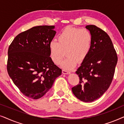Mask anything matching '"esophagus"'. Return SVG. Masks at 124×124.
I'll use <instances>...</instances> for the list:
<instances>
[{
    "label": "esophagus",
    "instance_id": "34e87169",
    "mask_svg": "<svg viewBox=\"0 0 124 124\" xmlns=\"http://www.w3.org/2000/svg\"><path fill=\"white\" fill-rule=\"evenodd\" d=\"M62 73L63 74H68L70 73V72H69V71H68L67 70H65V69H62Z\"/></svg>",
    "mask_w": 124,
    "mask_h": 124
}]
</instances>
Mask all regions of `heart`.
I'll return each instance as SVG.
<instances>
[{
    "instance_id": "1",
    "label": "heart",
    "mask_w": 124,
    "mask_h": 124,
    "mask_svg": "<svg viewBox=\"0 0 124 124\" xmlns=\"http://www.w3.org/2000/svg\"><path fill=\"white\" fill-rule=\"evenodd\" d=\"M57 40H51L49 43L51 59L58 65L66 53L67 57L62 62V66L66 69H72L77 62L82 63L87 59L92 49L93 37L86 29L68 26L59 33Z\"/></svg>"
}]
</instances>
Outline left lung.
I'll list each match as a JSON object with an SVG mask.
<instances>
[{
	"label": "left lung",
	"instance_id": "1",
	"mask_svg": "<svg viewBox=\"0 0 124 124\" xmlns=\"http://www.w3.org/2000/svg\"><path fill=\"white\" fill-rule=\"evenodd\" d=\"M92 34L93 43L87 59L76 71L79 84L72 88L78 99L91 102L99 98L109 88L117 62V55L106 32L95 25H87Z\"/></svg>",
	"mask_w": 124,
	"mask_h": 124
}]
</instances>
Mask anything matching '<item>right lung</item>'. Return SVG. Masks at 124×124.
I'll return each mask as SVG.
<instances>
[{
	"instance_id": "obj_1",
	"label": "right lung",
	"mask_w": 124,
	"mask_h": 124,
	"mask_svg": "<svg viewBox=\"0 0 124 124\" xmlns=\"http://www.w3.org/2000/svg\"><path fill=\"white\" fill-rule=\"evenodd\" d=\"M54 28L33 27L17 35L8 48V73L20 91L31 99L42 97L62 74L50 57L48 45L56 34Z\"/></svg>"
}]
</instances>
